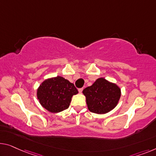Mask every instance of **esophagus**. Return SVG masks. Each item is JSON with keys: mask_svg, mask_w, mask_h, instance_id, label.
I'll return each mask as SVG.
<instances>
[{"mask_svg": "<svg viewBox=\"0 0 156 156\" xmlns=\"http://www.w3.org/2000/svg\"><path fill=\"white\" fill-rule=\"evenodd\" d=\"M83 90V88H79V89H78V92H82Z\"/></svg>", "mask_w": 156, "mask_h": 156, "instance_id": "esophagus-1", "label": "esophagus"}]
</instances>
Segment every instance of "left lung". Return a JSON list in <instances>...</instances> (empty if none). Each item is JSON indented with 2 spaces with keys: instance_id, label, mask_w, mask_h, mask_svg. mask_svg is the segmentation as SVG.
Masks as SVG:
<instances>
[{
  "instance_id": "obj_1",
  "label": "left lung",
  "mask_w": 156,
  "mask_h": 156,
  "mask_svg": "<svg viewBox=\"0 0 156 156\" xmlns=\"http://www.w3.org/2000/svg\"><path fill=\"white\" fill-rule=\"evenodd\" d=\"M83 93L86 97L88 109L98 114L108 113L114 108L121 94L117 85L103 78H98L92 85L85 88Z\"/></svg>"
}]
</instances>
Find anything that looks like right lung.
<instances>
[{
    "label": "right lung",
    "mask_w": 156,
    "mask_h": 156,
    "mask_svg": "<svg viewBox=\"0 0 156 156\" xmlns=\"http://www.w3.org/2000/svg\"><path fill=\"white\" fill-rule=\"evenodd\" d=\"M78 92L73 83L61 76L45 80L38 87L37 97L48 111L58 113L70 105L73 95Z\"/></svg>",
    "instance_id": "1"
}]
</instances>
